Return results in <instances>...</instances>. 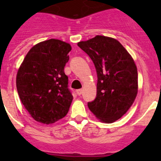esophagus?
<instances>
[{
	"mask_svg": "<svg viewBox=\"0 0 161 161\" xmlns=\"http://www.w3.org/2000/svg\"><path fill=\"white\" fill-rule=\"evenodd\" d=\"M82 92H83L82 89H77V90H76V93H77V95H79V96L82 94Z\"/></svg>",
	"mask_w": 161,
	"mask_h": 161,
	"instance_id": "1",
	"label": "esophagus"
}]
</instances>
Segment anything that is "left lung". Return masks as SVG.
Instances as JSON below:
<instances>
[{"label": "left lung", "instance_id": "obj_1", "mask_svg": "<svg viewBox=\"0 0 161 161\" xmlns=\"http://www.w3.org/2000/svg\"><path fill=\"white\" fill-rule=\"evenodd\" d=\"M89 55L97 74V97L88 103L98 120L112 123L122 118L138 93V72L133 58L114 38L97 35L77 43Z\"/></svg>", "mask_w": 161, "mask_h": 161}]
</instances>
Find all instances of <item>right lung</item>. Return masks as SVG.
I'll return each instance as SVG.
<instances>
[{"label":"right lung","mask_w":161,"mask_h":161,"mask_svg":"<svg viewBox=\"0 0 161 161\" xmlns=\"http://www.w3.org/2000/svg\"><path fill=\"white\" fill-rule=\"evenodd\" d=\"M69 43L51 38L31 48L18 70L17 90L25 109L35 121L52 124L66 116L73 97L68 89L64 67Z\"/></svg>","instance_id":"right-lung-1"}]
</instances>
